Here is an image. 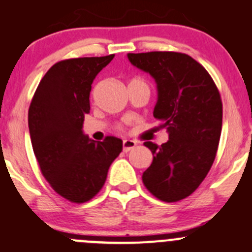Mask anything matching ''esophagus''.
Returning <instances> with one entry per match:
<instances>
[{
  "label": "esophagus",
  "mask_w": 252,
  "mask_h": 252,
  "mask_svg": "<svg viewBox=\"0 0 252 252\" xmlns=\"http://www.w3.org/2000/svg\"><path fill=\"white\" fill-rule=\"evenodd\" d=\"M135 147H137V143L134 142V140H130V139L123 140V152L128 153L130 152L131 149H134Z\"/></svg>",
  "instance_id": "obj_1"
}]
</instances>
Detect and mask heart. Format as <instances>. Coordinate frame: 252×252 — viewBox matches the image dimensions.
Instances as JSON below:
<instances>
[{"mask_svg": "<svg viewBox=\"0 0 252 252\" xmlns=\"http://www.w3.org/2000/svg\"><path fill=\"white\" fill-rule=\"evenodd\" d=\"M131 86H145V87H148V83H147V81H145L144 78H142V77H133V78L129 79V82H128V87H131Z\"/></svg>", "mask_w": 252, "mask_h": 252, "instance_id": "obj_1", "label": "heart"}]
</instances>
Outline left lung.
<instances>
[{
    "label": "left lung",
    "instance_id": "8db88e82",
    "mask_svg": "<svg viewBox=\"0 0 252 252\" xmlns=\"http://www.w3.org/2000/svg\"><path fill=\"white\" fill-rule=\"evenodd\" d=\"M133 65L157 82L154 117L169 140L145 142L153 163L143 173L145 188L159 200L174 203L199 188L216 157L222 126V102L208 70L179 52L128 53Z\"/></svg>",
    "mask_w": 252,
    "mask_h": 252
}]
</instances>
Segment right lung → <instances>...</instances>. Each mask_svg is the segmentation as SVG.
Here are the masks:
<instances>
[{
	"mask_svg": "<svg viewBox=\"0 0 252 252\" xmlns=\"http://www.w3.org/2000/svg\"><path fill=\"white\" fill-rule=\"evenodd\" d=\"M114 58H70L52 65L28 109V128L42 174L57 194L82 204L99 192L123 149L119 138L94 142L83 133L89 93L98 73Z\"/></svg>",
	"mask_w": 252,
	"mask_h": 252,
	"instance_id": "right-lung-1",
	"label": "right lung"
}]
</instances>
